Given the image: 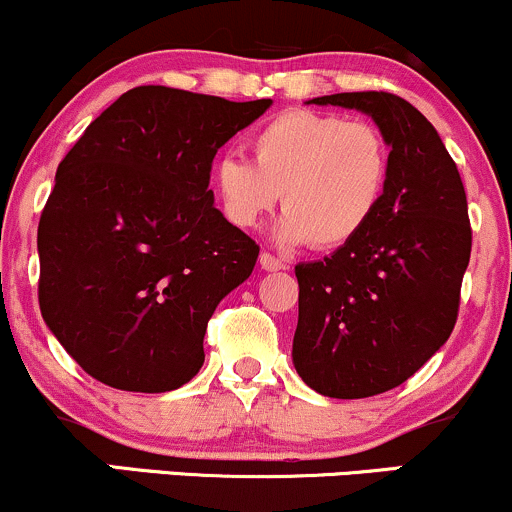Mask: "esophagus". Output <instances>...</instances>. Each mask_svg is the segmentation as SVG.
I'll return each instance as SVG.
<instances>
[{"mask_svg":"<svg viewBox=\"0 0 512 512\" xmlns=\"http://www.w3.org/2000/svg\"><path fill=\"white\" fill-rule=\"evenodd\" d=\"M260 264H262V269H267V272H279V269H286V262L281 260V257L272 255V252H262Z\"/></svg>","mask_w":512,"mask_h":512,"instance_id":"1","label":"esophagus"}]
</instances>
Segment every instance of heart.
<instances>
[{"label":"heart","instance_id":"b5f03b06","mask_svg":"<svg viewBox=\"0 0 512 512\" xmlns=\"http://www.w3.org/2000/svg\"><path fill=\"white\" fill-rule=\"evenodd\" d=\"M252 163L226 154L214 190L233 226L252 228L281 195L279 238L315 250L351 243L378 211L390 178V146L378 127L315 110H286L250 139Z\"/></svg>","mask_w":512,"mask_h":512}]
</instances>
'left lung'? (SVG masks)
Returning a JSON list of instances; mask_svg holds the SVG:
<instances>
[{"mask_svg":"<svg viewBox=\"0 0 512 512\" xmlns=\"http://www.w3.org/2000/svg\"><path fill=\"white\" fill-rule=\"evenodd\" d=\"M308 103L373 117L390 146V178L351 243L296 264L293 366L325 397H373L409 380L455 327L472 252L467 195L436 127L404 98L358 91Z\"/></svg>","mask_w":512,"mask_h":512,"instance_id":"8db88e82","label":"left lung"}]
</instances>
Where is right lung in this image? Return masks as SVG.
<instances>
[{
    "label": "right lung",
    "instance_id": "obj_1",
    "mask_svg": "<svg viewBox=\"0 0 512 512\" xmlns=\"http://www.w3.org/2000/svg\"><path fill=\"white\" fill-rule=\"evenodd\" d=\"M269 105L137 86L62 158L38 223V301L91 378L168 392L199 373L209 317L260 255L214 207L211 161Z\"/></svg>",
    "mask_w": 512,
    "mask_h": 512
}]
</instances>
